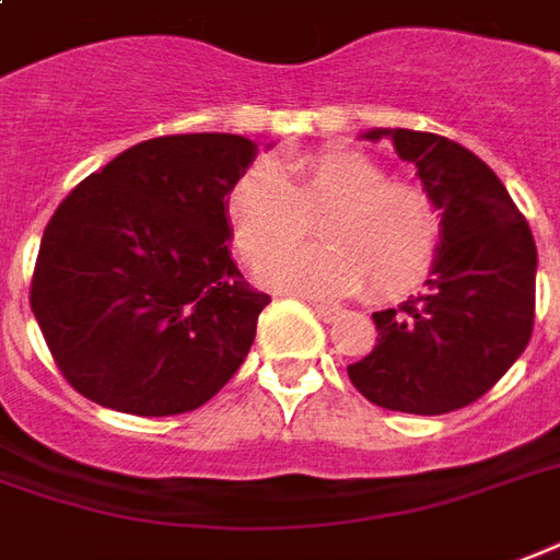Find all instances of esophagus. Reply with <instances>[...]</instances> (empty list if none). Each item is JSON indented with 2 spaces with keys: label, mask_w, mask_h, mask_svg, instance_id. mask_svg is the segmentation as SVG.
Listing matches in <instances>:
<instances>
[{
  "label": "esophagus",
  "mask_w": 560,
  "mask_h": 560,
  "mask_svg": "<svg viewBox=\"0 0 560 560\" xmlns=\"http://www.w3.org/2000/svg\"><path fill=\"white\" fill-rule=\"evenodd\" d=\"M313 310H316V313H319V319H325V322L340 319V310L328 307V304H316V301H313Z\"/></svg>",
  "instance_id": "esophagus-1"
}]
</instances>
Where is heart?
<instances>
[{
  "label": "heart",
  "mask_w": 560,
  "mask_h": 560,
  "mask_svg": "<svg viewBox=\"0 0 560 560\" xmlns=\"http://www.w3.org/2000/svg\"><path fill=\"white\" fill-rule=\"evenodd\" d=\"M232 241L244 259L291 246L319 219V248L287 252L259 265V280L280 292L342 298L364 280L370 295L394 298L430 271L439 214L418 185L390 182L385 166L352 149H322L283 170L256 161L226 194Z\"/></svg>",
  "instance_id": "1"
}]
</instances>
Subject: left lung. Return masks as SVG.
<instances>
[{"label": "left lung", "mask_w": 560, "mask_h": 560, "mask_svg": "<svg viewBox=\"0 0 560 560\" xmlns=\"http://www.w3.org/2000/svg\"><path fill=\"white\" fill-rule=\"evenodd\" d=\"M361 137H387L418 166L442 230L423 295L373 313V352L349 378L382 409L447 415L483 397L532 340L534 235L501 178L459 142L406 128Z\"/></svg>", "instance_id": "8db88e82"}]
</instances>
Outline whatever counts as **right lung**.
Instances as JSON below:
<instances>
[{"instance_id":"obj_1","label":"right lung","mask_w":560,"mask_h":560,"mask_svg":"<svg viewBox=\"0 0 560 560\" xmlns=\"http://www.w3.org/2000/svg\"><path fill=\"white\" fill-rule=\"evenodd\" d=\"M256 151L238 133L145 140L56 208L32 313L85 399L142 418L182 415L244 364L271 298L232 262L226 194Z\"/></svg>"}]
</instances>
